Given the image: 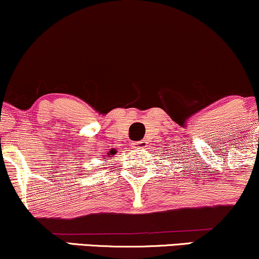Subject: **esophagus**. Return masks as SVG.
<instances>
[{"mask_svg":"<svg viewBox=\"0 0 259 259\" xmlns=\"http://www.w3.org/2000/svg\"><path fill=\"white\" fill-rule=\"evenodd\" d=\"M146 146H147V141L146 140L134 141V143H133V147H134V149H145Z\"/></svg>","mask_w":259,"mask_h":259,"instance_id":"1","label":"esophagus"}]
</instances>
